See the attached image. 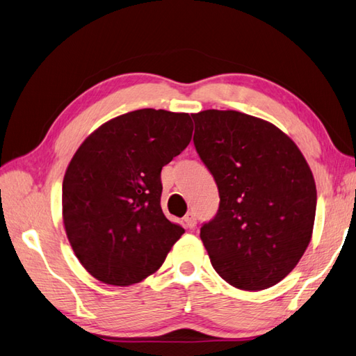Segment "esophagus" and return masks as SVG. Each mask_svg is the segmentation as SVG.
Here are the masks:
<instances>
[{"label":"esophagus","mask_w":356,"mask_h":356,"mask_svg":"<svg viewBox=\"0 0 356 356\" xmlns=\"http://www.w3.org/2000/svg\"><path fill=\"white\" fill-rule=\"evenodd\" d=\"M185 225L190 228V229H193L194 227H196V224H197V219H196V214L194 213H188L186 216H185Z\"/></svg>","instance_id":"1"}]
</instances>
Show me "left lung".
<instances>
[{
  "mask_svg": "<svg viewBox=\"0 0 356 356\" xmlns=\"http://www.w3.org/2000/svg\"><path fill=\"white\" fill-rule=\"evenodd\" d=\"M194 146L216 180L219 210L200 239L219 276L264 290L287 276L312 239L316 185L291 138L238 111L191 114Z\"/></svg>",
  "mask_w": 356,
  "mask_h": 356,
  "instance_id": "8db88e82",
  "label": "left lung"
}]
</instances>
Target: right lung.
<instances>
[{
  "label": "right lung",
  "mask_w": 356,
  "mask_h": 356,
  "mask_svg": "<svg viewBox=\"0 0 356 356\" xmlns=\"http://www.w3.org/2000/svg\"><path fill=\"white\" fill-rule=\"evenodd\" d=\"M191 136L188 114L146 108L102 124L76 149L63 179V222L95 280L143 281L185 233L160 207V172Z\"/></svg>",
  "instance_id": "add662e5"
}]
</instances>
